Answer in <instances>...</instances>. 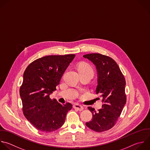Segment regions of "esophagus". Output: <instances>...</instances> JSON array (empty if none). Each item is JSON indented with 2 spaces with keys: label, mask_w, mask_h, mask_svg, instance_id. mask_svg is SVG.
<instances>
[{
  "label": "esophagus",
  "mask_w": 150,
  "mask_h": 150,
  "mask_svg": "<svg viewBox=\"0 0 150 150\" xmlns=\"http://www.w3.org/2000/svg\"><path fill=\"white\" fill-rule=\"evenodd\" d=\"M74 108L75 110H77L78 111H81L83 110V107L82 105H80L79 104H75L74 105Z\"/></svg>",
  "instance_id": "obj_1"
}]
</instances>
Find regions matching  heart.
<instances>
[{
    "label": "heart",
    "mask_w": 150,
    "mask_h": 150,
    "mask_svg": "<svg viewBox=\"0 0 150 150\" xmlns=\"http://www.w3.org/2000/svg\"><path fill=\"white\" fill-rule=\"evenodd\" d=\"M78 71L79 74H89L92 76L94 74L93 68L87 63H82L78 66Z\"/></svg>",
    "instance_id": "1"
}]
</instances>
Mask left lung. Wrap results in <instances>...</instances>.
<instances>
[{"label":"left lung","instance_id":"obj_1","mask_svg":"<svg viewBox=\"0 0 150 150\" xmlns=\"http://www.w3.org/2000/svg\"><path fill=\"white\" fill-rule=\"evenodd\" d=\"M83 58L96 67L98 74L96 94L102 98L104 104L98 112L88 107L92 114L91 121L86 125L96 132H104L116 124L126 104L125 79L116 62L111 58L100 54H89Z\"/></svg>","mask_w":150,"mask_h":150}]
</instances>
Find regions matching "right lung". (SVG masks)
Instances as JSON below:
<instances>
[{"instance_id":"right-lung-1","label":"right lung","mask_w":150,"mask_h":150,"mask_svg":"<svg viewBox=\"0 0 150 150\" xmlns=\"http://www.w3.org/2000/svg\"><path fill=\"white\" fill-rule=\"evenodd\" d=\"M75 55H48L30 63L23 73L20 88L23 112L38 130L52 132L65 122L71 103L61 104L49 95L55 91L61 79Z\"/></svg>"}]
</instances>
